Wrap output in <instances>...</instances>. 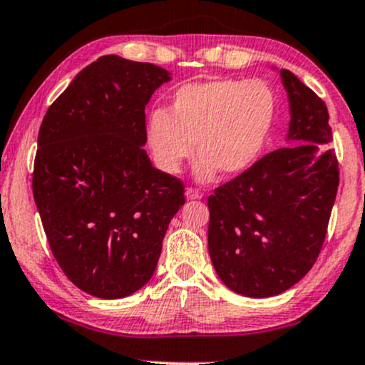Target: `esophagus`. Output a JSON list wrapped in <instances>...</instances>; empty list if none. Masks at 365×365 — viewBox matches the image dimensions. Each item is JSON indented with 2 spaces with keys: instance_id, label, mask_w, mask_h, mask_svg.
<instances>
[{
  "instance_id": "obj_1",
  "label": "esophagus",
  "mask_w": 365,
  "mask_h": 365,
  "mask_svg": "<svg viewBox=\"0 0 365 365\" xmlns=\"http://www.w3.org/2000/svg\"><path fill=\"white\" fill-rule=\"evenodd\" d=\"M186 197L187 200H201V197H203V192H201L200 190H196V187H187Z\"/></svg>"
}]
</instances>
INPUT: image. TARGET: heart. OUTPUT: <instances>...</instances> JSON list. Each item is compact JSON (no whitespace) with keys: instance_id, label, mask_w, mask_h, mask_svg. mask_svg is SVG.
I'll return each instance as SVG.
<instances>
[{"instance_id":"heart-1","label":"heart","mask_w":365,"mask_h":365,"mask_svg":"<svg viewBox=\"0 0 365 365\" xmlns=\"http://www.w3.org/2000/svg\"><path fill=\"white\" fill-rule=\"evenodd\" d=\"M277 116V98L264 81L218 78L184 84L168 110L147 118V145L155 164L178 174L192 155L200 160L196 178L210 181L245 173L264 152Z\"/></svg>"}]
</instances>
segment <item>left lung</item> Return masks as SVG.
Wrapping results in <instances>:
<instances>
[{"instance_id": "8db88e82", "label": "left lung", "mask_w": 365, "mask_h": 365, "mask_svg": "<svg viewBox=\"0 0 365 365\" xmlns=\"http://www.w3.org/2000/svg\"><path fill=\"white\" fill-rule=\"evenodd\" d=\"M289 96L287 138L208 197V250L218 277L238 294L269 298L307 276L320 255L340 182L325 101L281 69Z\"/></svg>"}]
</instances>
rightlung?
I'll return each instance as SVG.
<instances>
[{
  "instance_id": "obj_1",
  "label": "right lung",
  "mask_w": 365,
  "mask_h": 365,
  "mask_svg": "<svg viewBox=\"0 0 365 365\" xmlns=\"http://www.w3.org/2000/svg\"><path fill=\"white\" fill-rule=\"evenodd\" d=\"M169 79L159 66L103 56L40 125L35 205L57 264L96 298H125L147 284L184 205L181 179L155 169L143 150L145 105Z\"/></svg>"
}]
</instances>
